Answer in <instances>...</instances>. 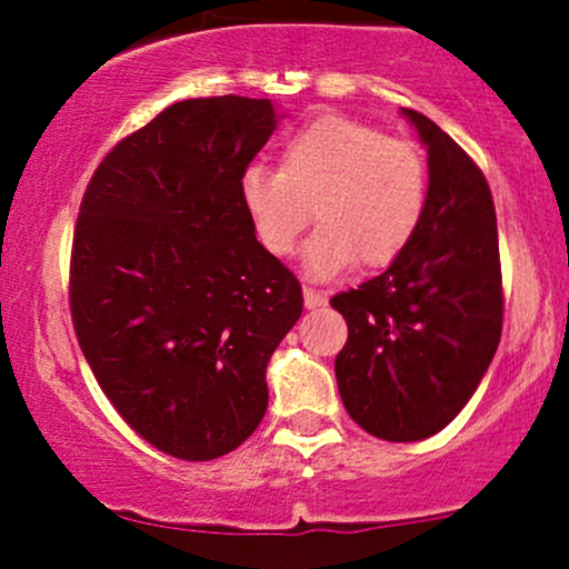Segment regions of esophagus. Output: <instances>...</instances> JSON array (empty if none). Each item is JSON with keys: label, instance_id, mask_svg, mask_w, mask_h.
<instances>
[{"label": "esophagus", "instance_id": "34e87169", "mask_svg": "<svg viewBox=\"0 0 569 569\" xmlns=\"http://www.w3.org/2000/svg\"><path fill=\"white\" fill-rule=\"evenodd\" d=\"M302 297H306V308H319L327 302V295H321L317 289H306L302 291Z\"/></svg>", "mask_w": 569, "mask_h": 569}]
</instances>
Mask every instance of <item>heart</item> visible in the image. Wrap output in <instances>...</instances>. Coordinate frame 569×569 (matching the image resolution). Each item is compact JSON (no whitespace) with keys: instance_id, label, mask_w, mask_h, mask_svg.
<instances>
[{"instance_id":"heart-1","label":"heart","mask_w":569,"mask_h":569,"mask_svg":"<svg viewBox=\"0 0 569 569\" xmlns=\"http://www.w3.org/2000/svg\"><path fill=\"white\" fill-rule=\"evenodd\" d=\"M263 250L286 258L321 222L306 252L308 272L330 278L352 267H386L423 220L427 159L416 146L352 118L327 114L300 126L280 148V168L250 164L239 181Z\"/></svg>"}]
</instances>
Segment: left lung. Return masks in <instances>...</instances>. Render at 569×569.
Listing matches in <instances>:
<instances>
[{
	"label": "left lung",
	"mask_w": 569,
	"mask_h": 569,
	"mask_svg": "<svg viewBox=\"0 0 569 569\" xmlns=\"http://www.w3.org/2000/svg\"><path fill=\"white\" fill-rule=\"evenodd\" d=\"M429 153L423 220L377 278L330 306L349 336L336 358L341 401L375 438L412 443L449 427L479 388L503 327L496 206L479 164L416 109Z\"/></svg>",
	"instance_id": "1"
}]
</instances>
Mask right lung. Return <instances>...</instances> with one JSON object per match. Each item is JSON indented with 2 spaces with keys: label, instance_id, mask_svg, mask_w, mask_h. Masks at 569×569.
Masks as SVG:
<instances>
[{
  "label": "right lung",
  "instance_id": "right-lung-1",
  "mask_svg": "<svg viewBox=\"0 0 569 569\" xmlns=\"http://www.w3.org/2000/svg\"><path fill=\"white\" fill-rule=\"evenodd\" d=\"M274 126L269 99L178 101L101 159L79 206L77 341L120 418L176 460L256 432L263 371L302 313L300 280L261 248L239 192Z\"/></svg>",
  "mask_w": 569,
  "mask_h": 569
}]
</instances>
